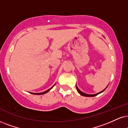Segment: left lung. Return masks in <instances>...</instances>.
<instances>
[{"label": "left lung", "mask_w": 128, "mask_h": 128, "mask_svg": "<svg viewBox=\"0 0 128 128\" xmlns=\"http://www.w3.org/2000/svg\"><path fill=\"white\" fill-rule=\"evenodd\" d=\"M76 90H77V91H78V92L79 93H80V94H81V96H85V97H95V96H97L98 94H100V93H102V92H103V91H104L105 90H106V88L104 90H103L102 91H101V92H100L97 93V94H86V93H84V92H82L81 91H80V90H79V88H78V87H77L76 85Z\"/></svg>", "instance_id": "8db88e82"}]
</instances>
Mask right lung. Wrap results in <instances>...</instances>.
I'll list each match as a JSON object with an SVG mask.
<instances>
[{
  "label": "right lung",
  "mask_w": 128,
  "mask_h": 128,
  "mask_svg": "<svg viewBox=\"0 0 128 128\" xmlns=\"http://www.w3.org/2000/svg\"><path fill=\"white\" fill-rule=\"evenodd\" d=\"M55 85V84H54ZM54 86H52V88H50V89H48V90H47V91H44V92H40V93H33V92H30V93H31V94H36V95H41V94H45V93H46V92H48V91H49L50 90H51L52 89V88H53V86H54Z\"/></svg>",
  "instance_id": "right-lung-1"
}]
</instances>
